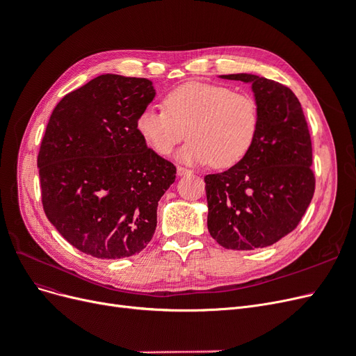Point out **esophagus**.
I'll list each match as a JSON object with an SVG mask.
<instances>
[{
	"instance_id": "esophagus-1",
	"label": "esophagus",
	"mask_w": 356,
	"mask_h": 356,
	"mask_svg": "<svg viewBox=\"0 0 356 356\" xmlns=\"http://www.w3.org/2000/svg\"><path fill=\"white\" fill-rule=\"evenodd\" d=\"M177 174H178V177H186V175H191V170L187 169V168L178 166V168H177Z\"/></svg>"
}]
</instances>
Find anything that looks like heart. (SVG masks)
<instances>
[{"instance_id":"heart-1","label":"heart","mask_w":356,"mask_h":356,"mask_svg":"<svg viewBox=\"0 0 356 356\" xmlns=\"http://www.w3.org/2000/svg\"><path fill=\"white\" fill-rule=\"evenodd\" d=\"M260 127V108L251 95L217 84L187 83L170 90L165 106L148 105L136 129L160 156H168L187 136L179 160L191 165L229 168L250 152Z\"/></svg>"}]
</instances>
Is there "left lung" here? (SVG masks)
Segmentation results:
<instances>
[{
	"label": "left lung",
	"mask_w": 356,
	"mask_h": 356,
	"mask_svg": "<svg viewBox=\"0 0 356 356\" xmlns=\"http://www.w3.org/2000/svg\"><path fill=\"white\" fill-rule=\"evenodd\" d=\"M250 83L260 127L248 154L204 177L208 230L227 250L250 251L293 232L315 193L312 141L305 113L286 86L254 74L221 75Z\"/></svg>",
	"instance_id": "obj_1"
}]
</instances>
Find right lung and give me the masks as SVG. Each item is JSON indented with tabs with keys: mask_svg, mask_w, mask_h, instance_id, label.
<instances>
[{
	"mask_svg": "<svg viewBox=\"0 0 356 356\" xmlns=\"http://www.w3.org/2000/svg\"><path fill=\"white\" fill-rule=\"evenodd\" d=\"M147 79L104 74L63 96L37 166L49 221L79 251L131 257L152 241L177 168L147 147L136 117L154 99Z\"/></svg>",
	"mask_w": 356,
	"mask_h": 356,
	"instance_id": "obj_1",
	"label": "right lung"
}]
</instances>
